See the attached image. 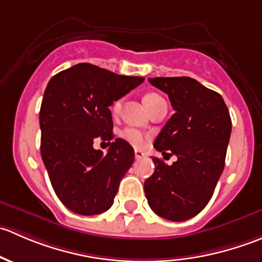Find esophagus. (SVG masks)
Here are the masks:
<instances>
[{"instance_id": "1", "label": "esophagus", "mask_w": 262, "mask_h": 262, "mask_svg": "<svg viewBox=\"0 0 262 262\" xmlns=\"http://www.w3.org/2000/svg\"><path fill=\"white\" fill-rule=\"evenodd\" d=\"M134 156H136V160H142V158L146 157V153L141 149H136L134 150Z\"/></svg>"}]
</instances>
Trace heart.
<instances>
[{"label":"heart","instance_id":"heart-1","mask_svg":"<svg viewBox=\"0 0 262 262\" xmlns=\"http://www.w3.org/2000/svg\"><path fill=\"white\" fill-rule=\"evenodd\" d=\"M143 101L148 109H150V107L155 106V105L158 104L160 101H163V99L158 94L150 92V94H147L146 96H144ZM120 107H121V100H116L112 106V112L114 113V114H116V113H119ZM120 137L124 139V141L128 142L129 144H132V146L134 147L143 146L144 141H146V136H144L141 130H138V129L136 128H125L124 130H121Z\"/></svg>","mask_w":262,"mask_h":262}]
</instances>
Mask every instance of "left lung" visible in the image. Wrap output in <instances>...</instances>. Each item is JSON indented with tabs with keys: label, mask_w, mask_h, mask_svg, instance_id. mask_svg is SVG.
<instances>
[{
	"label": "left lung",
	"mask_w": 262,
	"mask_h": 262,
	"mask_svg": "<svg viewBox=\"0 0 262 262\" xmlns=\"http://www.w3.org/2000/svg\"><path fill=\"white\" fill-rule=\"evenodd\" d=\"M168 95L175 114L155 141L166 165L153 157L155 172L144 182L150 209L172 222L199 214L209 203L224 168L232 121L223 97L190 77L148 78Z\"/></svg>",
	"instance_id": "8db88e82"
}]
</instances>
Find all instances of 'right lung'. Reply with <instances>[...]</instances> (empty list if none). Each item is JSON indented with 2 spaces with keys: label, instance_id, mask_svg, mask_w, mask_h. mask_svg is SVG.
I'll use <instances>...</instances> for the list:
<instances>
[{
  "label": "right lung",
  "instance_id": "add662e5",
  "mask_svg": "<svg viewBox=\"0 0 262 262\" xmlns=\"http://www.w3.org/2000/svg\"><path fill=\"white\" fill-rule=\"evenodd\" d=\"M143 81L78 63L47 84L39 114L41 158L55 194L73 213L94 215L114 203L134 149L116 138L104 155L94 142L114 138L109 106Z\"/></svg>",
  "mask_w": 262,
  "mask_h": 262
}]
</instances>
